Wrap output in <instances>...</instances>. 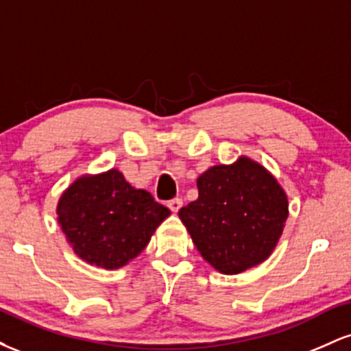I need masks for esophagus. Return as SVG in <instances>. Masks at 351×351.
I'll use <instances>...</instances> for the list:
<instances>
[{"label":"esophagus","instance_id":"1","mask_svg":"<svg viewBox=\"0 0 351 351\" xmlns=\"http://www.w3.org/2000/svg\"><path fill=\"white\" fill-rule=\"evenodd\" d=\"M181 206H183V199H181V198H175V199H171L170 203H168V208H170L173 213H178Z\"/></svg>","mask_w":351,"mask_h":351}]
</instances>
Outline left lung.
Instances as JSON below:
<instances>
[{
    "instance_id": "8db88e82",
    "label": "left lung",
    "mask_w": 351,
    "mask_h": 351,
    "mask_svg": "<svg viewBox=\"0 0 351 351\" xmlns=\"http://www.w3.org/2000/svg\"><path fill=\"white\" fill-rule=\"evenodd\" d=\"M196 186L198 199L178 216L203 259L226 276L263 264L289 217L287 195L276 176L243 155L208 168Z\"/></svg>"
}]
</instances>
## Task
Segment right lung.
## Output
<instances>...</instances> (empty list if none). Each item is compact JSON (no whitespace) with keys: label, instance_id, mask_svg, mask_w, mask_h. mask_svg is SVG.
<instances>
[{"label":"right lung","instance_id":"obj_1","mask_svg":"<svg viewBox=\"0 0 351 351\" xmlns=\"http://www.w3.org/2000/svg\"><path fill=\"white\" fill-rule=\"evenodd\" d=\"M56 213L72 251L107 271L140 256L171 215L150 193L132 186L117 168L75 178L60 195Z\"/></svg>","mask_w":351,"mask_h":351}]
</instances>
